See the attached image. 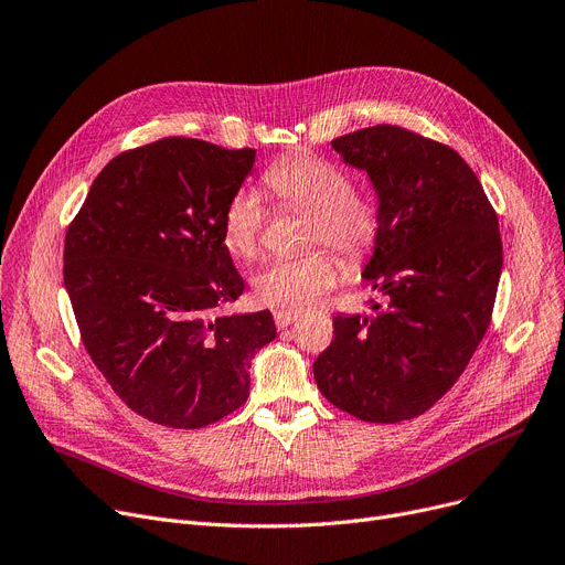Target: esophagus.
I'll return each instance as SVG.
<instances>
[{"label": "esophagus", "mask_w": 565, "mask_h": 565, "mask_svg": "<svg viewBox=\"0 0 565 565\" xmlns=\"http://www.w3.org/2000/svg\"><path fill=\"white\" fill-rule=\"evenodd\" d=\"M298 320V313H292V311H275V324L279 330H284V328H288L290 322H295Z\"/></svg>", "instance_id": "1"}]
</instances>
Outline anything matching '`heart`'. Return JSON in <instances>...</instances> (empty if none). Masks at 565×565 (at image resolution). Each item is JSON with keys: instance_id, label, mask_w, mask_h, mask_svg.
Masks as SVG:
<instances>
[{"instance_id": "b5f03b06", "label": "heart", "mask_w": 565, "mask_h": 565, "mask_svg": "<svg viewBox=\"0 0 565 565\" xmlns=\"http://www.w3.org/2000/svg\"><path fill=\"white\" fill-rule=\"evenodd\" d=\"M263 183L286 207L305 211V243L330 245L348 265H362L382 235V207L369 190L352 188V175L337 162L300 153L277 160ZM265 207L254 190H237L224 205L220 233L224 249L252 260L263 241ZM339 281V260L322 247L279 258L252 279L254 298L279 311H302Z\"/></svg>"}]
</instances>
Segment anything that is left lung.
<instances>
[{"label":"left lung","mask_w":565,"mask_h":565,"mask_svg":"<svg viewBox=\"0 0 565 565\" xmlns=\"http://www.w3.org/2000/svg\"><path fill=\"white\" fill-rule=\"evenodd\" d=\"M369 173L382 235L364 279L373 316H334L313 362L320 394L369 424L419 417L447 394L490 328L501 275L499 220L451 146L380 124L337 137Z\"/></svg>","instance_id":"1"}]
</instances>
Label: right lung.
<instances>
[{
  "label": "right lung",
  "mask_w": 565,
  "mask_h": 565,
  "mask_svg": "<svg viewBox=\"0 0 565 565\" xmlns=\"http://www.w3.org/2000/svg\"><path fill=\"white\" fill-rule=\"evenodd\" d=\"M254 148L164 137L96 175L64 243V284L82 343L114 394L167 428H203L249 396L270 311L224 316L243 295L220 222Z\"/></svg>",
  "instance_id": "obj_1"
}]
</instances>
